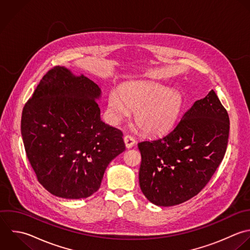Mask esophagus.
<instances>
[{
  "instance_id": "34e87169",
  "label": "esophagus",
  "mask_w": 250,
  "mask_h": 250,
  "mask_svg": "<svg viewBox=\"0 0 250 250\" xmlns=\"http://www.w3.org/2000/svg\"><path fill=\"white\" fill-rule=\"evenodd\" d=\"M124 141H125V147L126 148H131L134 146L135 144V139L131 136V135H125L124 137Z\"/></svg>"
}]
</instances>
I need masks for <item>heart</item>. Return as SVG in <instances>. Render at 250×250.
<instances>
[{
	"label": "heart",
	"mask_w": 250,
	"mask_h": 250,
	"mask_svg": "<svg viewBox=\"0 0 250 250\" xmlns=\"http://www.w3.org/2000/svg\"><path fill=\"white\" fill-rule=\"evenodd\" d=\"M183 106L182 94L156 82L137 81L125 83L110 92L108 115L118 124L135 110L136 125L147 134L162 135L175 125Z\"/></svg>",
	"instance_id": "heart-1"
}]
</instances>
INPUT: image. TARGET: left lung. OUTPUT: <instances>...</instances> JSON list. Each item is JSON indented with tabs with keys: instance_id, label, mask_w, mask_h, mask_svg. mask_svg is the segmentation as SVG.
<instances>
[{
	"instance_id": "obj_1",
	"label": "left lung",
	"mask_w": 250,
	"mask_h": 250,
	"mask_svg": "<svg viewBox=\"0 0 250 250\" xmlns=\"http://www.w3.org/2000/svg\"><path fill=\"white\" fill-rule=\"evenodd\" d=\"M229 129L228 113L211 89L167 134L138 143L144 196L156 206L172 207L198 195L224 158Z\"/></svg>"
}]
</instances>
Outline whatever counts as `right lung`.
Instances as JSON below:
<instances>
[{
  "label": "right lung",
  "instance_id": "right-lung-1",
  "mask_svg": "<svg viewBox=\"0 0 250 250\" xmlns=\"http://www.w3.org/2000/svg\"><path fill=\"white\" fill-rule=\"evenodd\" d=\"M99 86L63 66L50 69L25 104L21 134L38 181L63 199H84L125 150L123 132L103 123Z\"/></svg>",
  "mask_w": 250,
  "mask_h": 250
}]
</instances>
